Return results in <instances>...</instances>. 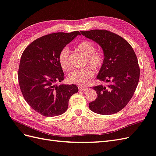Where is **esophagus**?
I'll return each instance as SVG.
<instances>
[{"mask_svg":"<svg viewBox=\"0 0 156 156\" xmlns=\"http://www.w3.org/2000/svg\"><path fill=\"white\" fill-rule=\"evenodd\" d=\"M78 89L80 90H82V91H86L87 89H88V87H87L86 86H82V85H78Z\"/></svg>","mask_w":156,"mask_h":156,"instance_id":"obj_1","label":"esophagus"}]
</instances>
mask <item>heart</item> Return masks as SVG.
<instances>
[{
	"mask_svg": "<svg viewBox=\"0 0 156 156\" xmlns=\"http://www.w3.org/2000/svg\"><path fill=\"white\" fill-rule=\"evenodd\" d=\"M77 49L86 57L85 64L90 65L95 69H99L104 62V56L101 52L95 51L94 44L87 40L80 42L77 45ZM58 61L62 69L68 71L71 69L69 62V49L64 47L58 55ZM91 66L82 69H75L68 76V80L70 83L78 84H86L94 76V70Z\"/></svg>",
	"mask_w": 156,
	"mask_h": 156,
	"instance_id": "heart-1",
	"label": "heart"
}]
</instances>
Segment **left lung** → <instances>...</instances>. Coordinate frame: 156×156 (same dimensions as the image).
Listing matches in <instances>:
<instances>
[{
    "label": "left lung",
    "instance_id": "8db88e82",
    "mask_svg": "<svg viewBox=\"0 0 156 156\" xmlns=\"http://www.w3.org/2000/svg\"><path fill=\"white\" fill-rule=\"evenodd\" d=\"M80 32L101 47L104 62L97 78L109 82L107 87H93L98 95L89 103L90 109L100 115L116 113L127 105L136 89L140 78L136 56L125 39L111 31L93 30Z\"/></svg>",
    "mask_w": 156,
    "mask_h": 156
}]
</instances>
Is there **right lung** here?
<instances>
[{
  "label": "right lung",
  "instance_id": "right-lung-1",
  "mask_svg": "<svg viewBox=\"0 0 156 156\" xmlns=\"http://www.w3.org/2000/svg\"><path fill=\"white\" fill-rule=\"evenodd\" d=\"M80 33H54L35 39L23 52L20 62L18 81L26 102L45 117L64 113L69 101L78 88L75 84H60L64 80L58 61L60 52Z\"/></svg>",
  "mask_w": 156,
  "mask_h": 156
}]
</instances>
